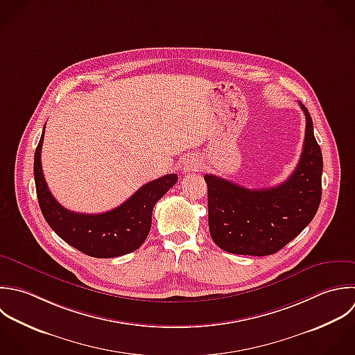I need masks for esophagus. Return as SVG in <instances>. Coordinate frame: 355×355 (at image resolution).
Returning a JSON list of instances; mask_svg holds the SVG:
<instances>
[{"instance_id":"1","label":"esophagus","mask_w":355,"mask_h":355,"mask_svg":"<svg viewBox=\"0 0 355 355\" xmlns=\"http://www.w3.org/2000/svg\"><path fill=\"white\" fill-rule=\"evenodd\" d=\"M200 168V162L196 157H189L187 159V162L184 163V171L189 173V171H198Z\"/></svg>"}]
</instances>
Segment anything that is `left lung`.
I'll list each match as a JSON object with an SVG mask.
<instances>
[{
  "mask_svg": "<svg viewBox=\"0 0 355 355\" xmlns=\"http://www.w3.org/2000/svg\"><path fill=\"white\" fill-rule=\"evenodd\" d=\"M306 114V135L297 167L282 184L248 189L206 174L209 230L214 243L234 254L270 256L295 239L314 218L322 195V152Z\"/></svg>",
  "mask_w": 355,
  "mask_h": 355,
  "instance_id": "obj_1",
  "label": "left lung"
}]
</instances>
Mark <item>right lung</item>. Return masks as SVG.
I'll return each mask as SVG.
<instances>
[{
  "label": "right lung",
  "instance_id": "add662e5",
  "mask_svg": "<svg viewBox=\"0 0 355 355\" xmlns=\"http://www.w3.org/2000/svg\"><path fill=\"white\" fill-rule=\"evenodd\" d=\"M44 132L34 153V181L41 213L66 243L96 259H112L137 250L146 239L156 202L175 185L177 174H167L141 187L119 207L101 214L64 209L52 196L41 167Z\"/></svg>",
  "mask_w": 355,
  "mask_h": 355
}]
</instances>
